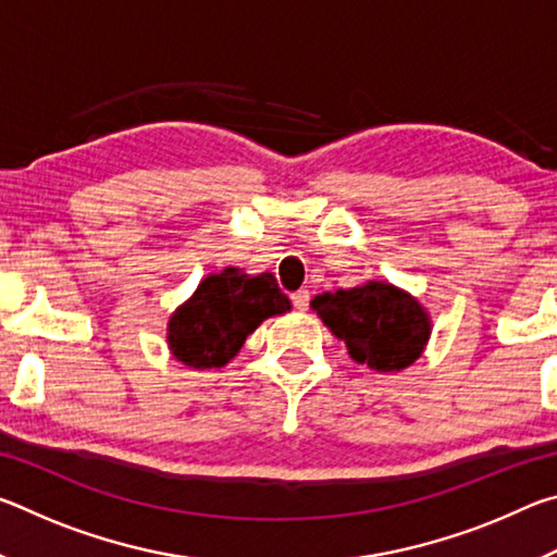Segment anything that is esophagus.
<instances>
[{"label":"esophagus","mask_w":557,"mask_h":557,"mask_svg":"<svg viewBox=\"0 0 557 557\" xmlns=\"http://www.w3.org/2000/svg\"><path fill=\"white\" fill-rule=\"evenodd\" d=\"M292 301H295L299 312H305V309H309V289H297L295 295H292Z\"/></svg>","instance_id":"34e87169"}]
</instances>
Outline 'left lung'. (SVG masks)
<instances>
[{
  "label": "left lung",
  "instance_id": "8db88e82",
  "mask_svg": "<svg viewBox=\"0 0 557 557\" xmlns=\"http://www.w3.org/2000/svg\"><path fill=\"white\" fill-rule=\"evenodd\" d=\"M312 309L356 363L379 373L408 369L432 334V319L420 299L385 280L322 292L312 299Z\"/></svg>",
  "mask_w": 557,
  "mask_h": 557
}]
</instances>
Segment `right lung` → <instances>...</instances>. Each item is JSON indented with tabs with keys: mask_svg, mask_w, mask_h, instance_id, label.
<instances>
[{
	"mask_svg": "<svg viewBox=\"0 0 557 557\" xmlns=\"http://www.w3.org/2000/svg\"><path fill=\"white\" fill-rule=\"evenodd\" d=\"M292 309L272 272L225 268L203 277L166 324L169 351L188 369H223L256 329Z\"/></svg>",
	"mask_w": 557,
	"mask_h": 557,
	"instance_id": "obj_1",
	"label": "right lung"
}]
</instances>
